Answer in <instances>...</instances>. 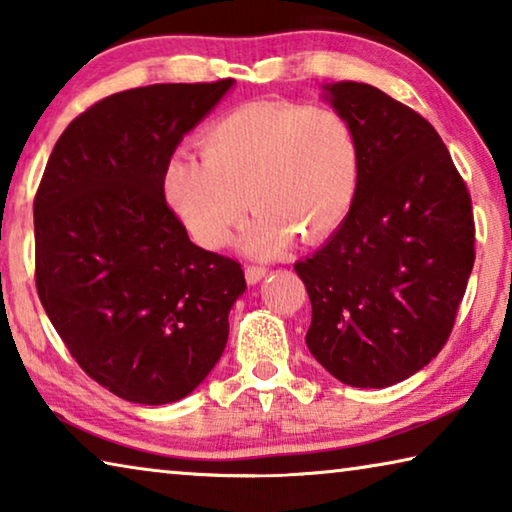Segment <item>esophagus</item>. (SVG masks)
<instances>
[{"mask_svg": "<svg viewBox=\"0 0 512 512\" xmlns=\"http://www.w3.org/2000/svg\"><path fill=\"white\" fill-rule=\"evenodd\" d=\"M268 271L264 266H246V282L248 284H257Z\"/></svg>", "mask_w": 512, "mask_h": 512, "instance_id": "1", "label": "esophagus"}]
</instances>
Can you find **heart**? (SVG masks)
Listing matches in <instances>:
<instances>
[{
  "mask_svg": "<svg viewBox=\"0 0 512 512\" xmlns=\"http://www.w3.org/2000/svg\"><path fill=\"white\" fill-rule=\"evenodd\" d=\"M201 153L171 155L164 194L205 248L223 246L248 205V255L273 257L296 235L314 244L339 230L359 189L357 133L332 108L244 103L205 128Z\"/></svg>",
  "mask_w": 512,
  "mask_h": 512,
  "instance_id": "heart-1",
  "label": "heart"
}]
</instances>
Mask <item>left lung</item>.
Here are the masks:
<instances>
[{
  "label": "left lung",
  "instance_id": "left-lung-1",
  "mask_svg": "<svg viewBox=\"0 0 512 512\" xmlns=\"http://www.w3.org/2000/svg\"><path fill=\"white\" fill-rule=\"evenodd\" d=\"M350 121L361 176L345 221L296 273L307 348L329 375L386 388L443 350L474 266L472 198L427 119L368 83L323 85Z\"/></svg>",
  "mask_w": 512,
  "mask_h": 512
}]
</instances>
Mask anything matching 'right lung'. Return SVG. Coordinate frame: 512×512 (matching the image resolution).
<instances>
[{"mask_svg":"<svg viewBox=\"0 0 512 512\" xmlns=\"http://www.w3.org/2000/svg\"><path fill=\"white\" fill-rule=\"evenodd\" d=\"M232 85L110 94L65 128L40 180V302L76 363L121 400H183L228 343L244 271L189 241L164 198V169Z\"/></svg>","mask_w":512,"mask_h":512,"instance_id":"1","label":"right lung"}]
</instances>
